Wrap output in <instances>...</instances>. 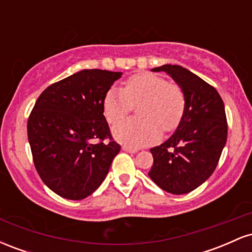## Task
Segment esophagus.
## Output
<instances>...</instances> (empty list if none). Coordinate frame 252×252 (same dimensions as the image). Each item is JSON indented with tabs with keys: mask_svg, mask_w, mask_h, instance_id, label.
I'll return each instance as SVG.
<instances>
[{
	"mask_svg": "<svg viewBox=\"0 0 252 252\" xmlns=\"http://www.w3.org/2000/svg\"><path fill=\"white\" fill-rule=\"evenodd\" d=\"M122 149L124 150V152H128V153H137V149L131 148V147H129V146H123Z\"/></svg>",
	"mask_w": 252,
	"mask_h": 252,
	"instance_id": "1",
	"label": "esophagus"
}]
</instances>
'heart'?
Segmentation results:
<instances>
[{"label": "heart", "instance_id": "b5f03b06", "mask_svg": "<svg viewBox=\"0 0 252 252\" xmlns=\"http://www.w3.org/2000/svg\"><path fill=\"white\" fill-rule=\"evenodd\" d=\"M140 103V117L117 123L112 129L115 137L132 147L155 142L161 129L168 132L181 122L186 108L184 90L154 73L130 77L124 89L111 88L104 97V115L109 123L121 121Z\"/></svg>", "mask_w": 252, "mask_h": 252}]
</instances>
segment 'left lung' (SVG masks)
I'll list each match as a JSON object with an SVG mask.
<instances>
[{
	"label": "left lung",
	"mask_w": 252,
	"mask_h": 252,
	"mask_svg": "<svg viewBox=\"0 0 252 252\" xmlns=\"http://www.w3.org/2000/svg\"><path fill=\"white\" fill-rule=\"evenodd\" d=\"M153 71L175 80L186 108L174 134L150 149L154 162L148 175L166 192L186 194L212 175L220 158L227 138L224 102L213 86L182 66L167 63Z\"/></svg>",
	"instance_id": "obj_1"
}]
</instances>
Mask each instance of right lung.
<instances>
[{
    "label": "right lung",
    "mask_w": 252,
    "mask_h": 252,
    "mask_svg": "<svg viewBox=\"0 0 252 252\" xmlns=\"http://www.w3.org/2000/svg\"><path fill=\"white\" fill-rule=\"evenodd\" d=\"M121 76L83 70L52 84L37 98L28 118V141L40 178L58 195L80 200L92 194L120 153L103 103Z\"/></svg>",
    "instance_id": "add662e5"
}]
</instances>
